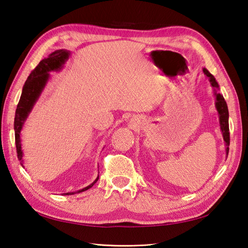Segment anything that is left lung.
Instances as JSON below:
<instances>
[{
	"label": "left lung",
	"instance_id": "left-lung-1",
	"mask_svg": "<svg viewBox=\"0 0 248 248\" xmlns=\"http://www.w3.org/2000/svg\"><path fill=\"white\" fill-rule=\"evenodd\" d=\"M204 73L210 78V81H211V85L214 88H218V85L214 78V77L210 73L206 68L202 69ZM216 94V93H215ZM216 108L218 110L219 114V122H220V128L222 131V136L223 140L227 144V154H229V146H230V129H229V109L227 102L224 100L223 96L220 94H216Z\"/></svg>",
	"mask_w": 248,
	"mask_h": 248
}]
</instances>
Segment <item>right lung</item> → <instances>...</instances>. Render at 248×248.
I'll return each mask as SVG.
<instances>
[{
	"mask_svg": "<svg viewBox=\"0 0 248 248\" xmlns=\"http://www.w3.org/2000/svg\"><path fill=\"white\" fill-rule=\"evenodd\" d=\"M69 57V52L60 49L56 50L48 56L47 59H43L40 63L36 66V68L32 70L30 73L28 79L26 80L24 88H22V93L20 96L19 102L17 104V108L16 110V118H14V131H16V152L18 159L21 160L22 151L20 147V137L19 133L21 130V127L24 125L25 120L27 119L29 112L31 111L33 106L35 104L36 100L38 99L40 93L46 86V81L49 78L48 71L60 69L64 64L67 59ZM99 177H97L95 181L85 188H82L78 192L85 191L92 187ZM66 194H72V193H66Z\"/></svg>",
	"mask_w": 248,
	"mask_h": 248,
	"instance_id": "add662e5",
	"label": "right lung"
}]
</instances>
